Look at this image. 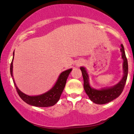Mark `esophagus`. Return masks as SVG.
Listing matches in <instances>:
<instances>
[{
	"mask_svg": "<svg viewBox=\"0 0 134 134\" xmlns=\"http://www.w3.org/2000/svg\"><path fill=\"white\" fill-rule=\"evenodd\" d=\"M83 64V63L82 62H78L77 63V66H81V65H82Z\"/></svg>",
	"mask_w": 134,
	"mask_h": 134,
	"instance_id": "obj_1",
	"label": "esophagus"
}]
</instances>
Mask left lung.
<instances>
[{"label":"left lung","instance_id":"8db88e82","mask_svg":"<svg viewBox=\"0 0 134 134\" xmlns=\"http://www.w3.org/2000/svg\"><path fill=\"white\" fill-rule=\"evenodd\" d=\"M121 51L122 53V58L124 60V76L122 80L117 85L112 87L102 90H96L93 89L90 86L89 83V76H88L85 68L82 67H80L84 80V89H85L86 94L89 96V99L93 102L96 104H99V105L109 103L115 99L117 98L118 97H119L120 94L122 93V92H123L126 81L127 76H128V65L125 53L124 47L122 44H121Z\"/></svg>","mask_w":134,"mask_h":134}]
</instances>
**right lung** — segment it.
Masks as SVG:
<instances>
[{"label":"right lung","mask_w":134,"mask_h":134,"mask_svg":"<svg viewBox=\"0 0 134 134\" xmlns=\"http://www.w3.org/2000/svg\"><path fill=\"white\" fill-rule=\"evenodd\" d=\"M13 54L14 55V53ZM13 57L12 62H11L10 68V74L12 76V77H13ZM71 70L72 69H70L62 72L60 74L54 87L48 92L42 94L38 95V96H31L24 94V93L20 91L16 87L13 78V81L18 94L25 102L30 105L37 106V107H49V106L54 105L59 100L61 94L65 87L68 76Z\"/></svg>","instance_id":"right-lung-1"}]
</instances>
